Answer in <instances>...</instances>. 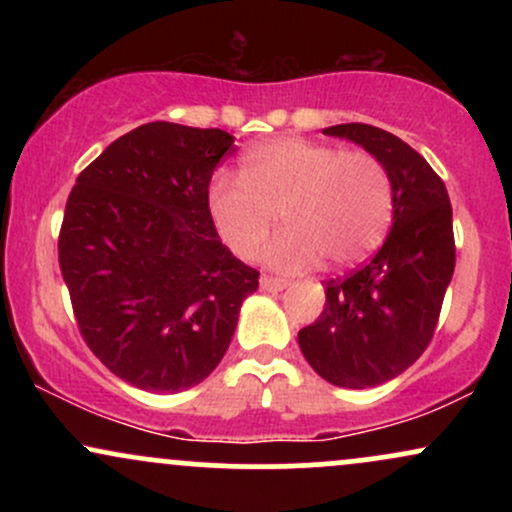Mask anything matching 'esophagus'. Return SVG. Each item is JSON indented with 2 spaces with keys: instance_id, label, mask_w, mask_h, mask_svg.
<instances>
[{
  "instance_id": "obj_1",
  "label": "esophagus",
  "mask_w": 512,
  "mask_h": 512,
  "mask_svg": "<svg viewBox=\"0 0 512 512\" xmlns=\"http://www.w3.org/2000/svg\"><path fill=\"white\" fill-rule=\"evenodd\" d=\"M289 286V281L276 279V276H262L260 279V289L262 291H284Z\"/></svg>"
}]
</instances>
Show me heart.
I'll return each mask as SVG.
<instances>
[{
	"label": "heart",
	"instance_id": "obj_1",
	"mask_svg": "<svg viewBox=\"0 0 512 512\" xmlns=\"http://www.w3.org/2000/svg\"><path fill=\"white\" fill-rule=\"evenodd\" d=\"M209 214L223 243L252 260L276 228L286 231L267 250L281 272L322 260L346 269L375 252L395 211L392 178L368 151L279 137L257 144L243 158V178L219 173L209 185Z\"/></svg>",
	"mask_w": 512,
	"mask_h": 512
}]
</instances>
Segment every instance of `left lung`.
Wrapping results in <instances>:
<instances>
[{"instance_id":"1","label":"left lung","mask_w":512,"mask_h":512,"mask_svg":"<svg viewBox=\"0 0 512 512\" xmlns=\"http://www.w3.org/2000/svg\"><path fill=\"white\" fill-rule=\"evenodd\" d=\"M383 161L395 190L383 248L344 279H330L325 310L298 332L305 361L349 390L397 378L426 351L455 272L448 190L426 158L385 129L349 122L322 129Z\"/></svg>"}]
</instances>
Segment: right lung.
<instances>
[{
	"label": "right lung",
	"mask_w": 512,
	"mask_h": 512,
	"mask_svg": "<svg viewBox=\"0 0 512 512\" xmlns=\"http://www.w3.org/2000/svg\"><path fill=\"white\" fill-rule=\"evenodd\" d=\"M223 129L149 122L76 178L60 269L81 337L146 392L195 387L219 366L260 272L233 257L209 214Z\"/></svg>",
	"instance_id": "obj_1"
}]
</instances>
